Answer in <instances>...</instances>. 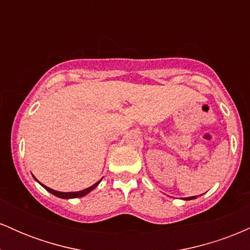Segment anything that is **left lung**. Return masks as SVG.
<instances>
[{"instance_id":"left-lung-1","label":"left lung","mask_w":250,"mask_h":250,"mask_svg":"<svg viewBox=\"0 0 250 250\" xmlns=\"http://www.w3.org/2000/svg\"><path fill=\"white\" fill-rule=\"evenodd\" d=\"M194 199H196V196H191V197H187V199H186V200H194Z\"/></svg>"}]
</instances>
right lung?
Listing matches in <instances>:
<instances>
[{"mask_svg": "<svg viewBox=\"0 0 250 250\" xmlns=\"http://www.w3.org/2000/svg\"><path fill=\"white\" fill-rule=\"evenodd\" d=\"M99 183H100V181H99V182H96L95 185L91 186V187L84 189V190L74 191V193H62V191H56V190H54V189L48 188L47 186L42 185V183H41V185H42L43 187H44L45 189H47V190L49 191V193H51L53 195H55V196H57V197H61V199H75V197H82V196H84V195H87V194L89 193V191H91L94 188H96V186L99 185Z\"/></svg>", "mask_w": 250, "mask_h": 250, "instance_id": "1", "label": "right lung"}]
</instances>
